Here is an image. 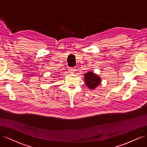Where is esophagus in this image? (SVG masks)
<instances>
[{
    "instance_id": "1",
    "label": "esophagus",
    "mask_w": 147,
    "mask_h": 147,
    "mask_svg": "<svg viewBox=\"0 0 147 147\" xmlns=\"http://www.w3.org/2000/svg\"><path fill=\"white\" fill-rule=\"evenodd\" d=\"M75 70H76V69H75L74 67H69V71L71 73H74Z\"/></svg>"
}]
</instances>
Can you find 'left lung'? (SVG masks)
<instances>
[{
	"instance_id": "8db88e82",
	"label": "left lung",
	"mask_w": 147,
	"mask_h": 147,
	"mask_svg": "<svg viewBox=\"0 0 147 147\" xmlns=\"http://www.w3.org/2000/svg\"><path fill=\"white\" fill-rule=\"evenodd\" d=\"M84 81L86 86L91 89H95L100 83V78L93 72L86 73L84 75Z\"/></svg>"
}]
</instances>
